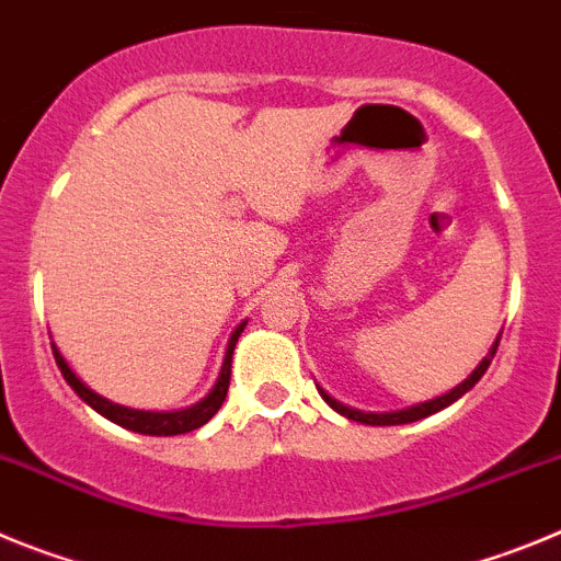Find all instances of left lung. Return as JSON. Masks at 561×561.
<instances>
[{"label": "left lung", "mask_w": 561, "mask_h": 561, "mask_svg": "<svg viewBox=\"0 0 561 561\" xmlns=\"http://www.w3.org/2000/svg\"><path fill=\"white\" fill-rule=\"evenodd\" d=\"M497 345H500V334H497V340H494L492 348H489V354L483 356V362H480L478 368H474L472 374L460 381L458 388H453L449 393H444V396H435V399H430V401H421V404H413V408H408V410H390V413H365V410L348 408V404L336 401L334 396L325 393L320 385H317V390H320V396H323V401L329 404L331 410H336V413L345 415V419H351V421H359V424H370V427H393V424H410V421H421V419H427V415L438 413V410L449 408L453 401H458L460 396L469 393V390H472L474 385L480 381V376L489 370V365H492L494 354H497Z\"/></svg>", "instance_id": "obj_1"}]
</instances>
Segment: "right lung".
I'll return each mask as SVG.
<instances>
[{"mask_svg":"<svg viewBox=\"0 0 561 561\" xmlns=\"http://www.w3.org/2000/svg\"><path fill=\"white\" fill-rule=\"evenodd\" d=\"M244 325L247 320L230 334V342H227V351H225V362H221V370H219V379H216V385L210 388V393H207L205 399L196 401V404H191V408H182V410H160V413H153V410H134V408H123V404H114V401L103 399L101 393H95V390L87 388V385L78 379L76 370L69 368L56 342H53V356H56V365L61 368V376L67 379L69 388L76 390V393L87 401L89 408L95 410V413H101L103 419L114 421V424H121V427L140 435H182V433H191V430H199L202 424H207L213 415L219 413L221 404H225L227 388H230L232 351H236V342L238 336H241V331H244Z\"/></svg>","mask_w":561,"mask_h":561,"instance_id":"right-lung-1","label":"right lung"}]
</instances>
